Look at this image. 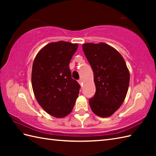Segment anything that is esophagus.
<instances>
[{
  "mask_svg": "<svg viewBox=\"0 0 156 156\" xmlns=\"http://www.w3.org/2000/svg\"><path fill=\"white\" fill-rule=\"evenodd\" d=\"M78 83L80 84V85H82V80H81V79H80V80H78Z\"/></svg>",
  "mask_w": 156,
  "mask_h": 156,
  "instance_id": "obj_1",
  "label": "esophagus"
}]
</instances>
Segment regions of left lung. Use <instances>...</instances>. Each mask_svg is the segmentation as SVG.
Segmentation results:
<instances>
[{"label": "left lung", "mask_w": 156, "mask_h": 156, "mask_svg": "<svg viewBox=\"0 0 156 156\" xmlns=\"http://www.w3.org/2000/svg\"><path fill=\"white\" fill-rule=\"evenodd\" d=\"M82 49L94 72L96 92L89 99L92 112L108 117L119 109L127 93L129 69L119 51L105 43L82 45Z\"/></svg>", "instance_id": "obj_1"}]
</instances>
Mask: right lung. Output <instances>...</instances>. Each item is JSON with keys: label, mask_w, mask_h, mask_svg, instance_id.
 <instances>
[{"label": "right lung", "mask_w": 156, "mask_h": 156, "mask_svg": "<svg viewBox=\"0 0 156 156\" xmlns=\"http://www.w3.org/2000/svg\"><path fill=\"white\" fill-rule=\"evenodd\" d=\"M78 44L51 42L43 48L33 64L31 83L36 100L48 114L62 118L72 112L80 86L69 68Z\"/></svg>", "instance_id": "add662e5"}]
</instances>
